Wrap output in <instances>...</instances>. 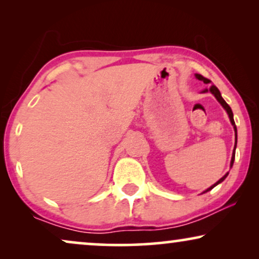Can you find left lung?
Returning <instances> with one entry per match:
<instances>
[{
    "instance_id": "8db88e82",
    "label": "left lung",
    "mask_w": 259,
    "mask_h": 259,
    "mask_svg": "<svg viewBox=\"0 0 259 259\" xmlns=\"http://www.w3.org/2000/svg\"><path fill=\"white\" fill-rule=\"evenodd\" d=\"M194 75H196V79H198V80H200V81H203L204 83H211V81L208 80V79H206V77H204L203 75H200V74H194ZM206 92H211L212 94L214 95V98L217 99V101L219 102V104H221L222 106H223V108L225 109L226 111V113H228V115H229V118H230V121H231V123H232V126H233V130H235V148H233V152H232V158H231V162H230V167H232V165H233V161H235V154H236V147H237V127H236V123H235V120H233V113H232V109H231V107H230V106L226 104L225 102V100L224 99L222 98V94H221V92H219V90L217 87L214 86V84H211L210 86V88H205V90L201 92V93H206ZM228 175H229V172L226 173V175H224L222 177L221 179L218 180L217 183L215 184H213V185L212 186H210L208 187L207 190H205L203 193H205V192H208V191H211L212 189H213L214 186H217L218 184H221L222 182H224V179L226 178V177H228Z\"/></svg>"
}]
</instances>
